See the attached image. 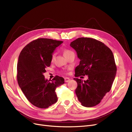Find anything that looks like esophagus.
Segmentation results:
<instances>
[{
	"mask_svg": "<svg viewBox=\"0 0 132 132\" xmlns=\"http://www.w3.org/2000/svg\"><path fill=\"white\" fill-rule=\"evenodd\" d=\"M64 80L65 82H69L70 81V79L69 78H65Z\"/></svg>",
	"mask_w": 132,
	"mask_h": 132,
	"instance_id": "obj_1",
	"label": "esophagus"
}]
</instances>
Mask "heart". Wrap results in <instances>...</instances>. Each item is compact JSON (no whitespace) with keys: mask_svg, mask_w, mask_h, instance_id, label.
Instances as JSON below:
<instances>
[{"mask_svg":"<svg viewBox=\"0 0 132 132\" xmlns=\"http://www.w3.org/2000/svg\"><path fill=\"white\" fill-rule=\"evenodd\" d=\"M63 54H64V56H65V57L66 58V57H67L68 56H69L70 54H72V53H74V52H72V51L70 50H69V49H64V50H63ZM54 57H55V53H53L52 56H51V61H53ZM64 72H65L66 71H65Z\"/></svg>","mask_w":132,"mask_h":132,"instance_id":"b5f03b06","label":"heart"}]
</instances>
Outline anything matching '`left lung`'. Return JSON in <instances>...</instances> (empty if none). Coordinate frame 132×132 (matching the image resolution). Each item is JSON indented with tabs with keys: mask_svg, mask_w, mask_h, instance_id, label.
Returning <instances> with one entry per match:
<instances>
[{
	"mask_svg": "<svg viewBox=\"0 0 132 132\" xmlns=\"http://www.w3.org/2000/svg\"><path fill=\"white\" fill-rule=\"evenodd\" d=\"M70 45L80 60L75 76L88 77L84 81L74 78L78 84L76 96L82 106H94L110 91L115 80L117 68L112 52L102 42L90 38H78Z\"/></svg>",
	"mask_w": 132,
	"mask_h": 132,
	"instance_id": "obj_1",
	"label": "left lung"
}]
</instances>
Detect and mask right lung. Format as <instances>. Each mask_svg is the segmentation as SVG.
Returning <instances> with one entry per match:
<instances>
[{
	"label": "right lung",
	"mask_w": 132,
	"mask_h": 132,
	"mask_svg": "<svg viewBox=\"0 0 132 132\" xmlns=\"http://www.w3.org/2000/svg\"><path fill=\"white\" fill-rule=\"evenodd\" d=\"M62 43V41L39 38L27 44L19 55L18 84L28 101L39 108L46 109L56 103V88L64 84L62 77L56 75L48 80L43 75L51 65L54 50Z\"/></svg>",
	"instance_id": "1"
}]
</instances>
